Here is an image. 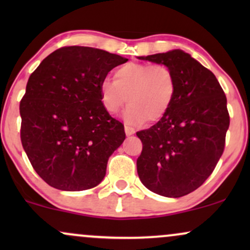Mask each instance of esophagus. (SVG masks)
Segmentation results:
<instances>
[{"label": "esophagus", "instance_id": "esophagus-1", "mask_svg": "<svg viewBox=\"0 0 250 250\" xmlns=\"http://www.w3.org/2000/svg\"><path fill=\"white\" fill-rule=\"evenodd\" d=\"M125 135H127V136H130V135L135 134V129L129 127V125H125Z\"/></svg>", "mask_w": 250, "mask_h": 250}]
</instances>
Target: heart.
<instances>
[{"label": "heart", "instance_id": "1", "mask_svg": "<svg viewBox=\"0 0 250 250\" xmlns=\"http://www.w3.org/2000/svg\"><path fill=\"white\" fill-rule=\"evenodd\" d=\"M176 91L175 77L169 68L149 63H127L115 70V80L105 77L100 84L102 103L115 114L125 102L130 104L123 117L128 125L161 120L173 104Z\"/></svg>", "mask_w": 250, "mask_h": 250}]
</instances>
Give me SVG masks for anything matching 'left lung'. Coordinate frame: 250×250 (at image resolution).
Returning <instances> with one entry per match:
<instances>
[{
    "label": "left lung",
    "mask_w": 250,
    "mask_h": 250,
    "mask_svg": "<svg viewBox=\"0 0 250 250\" xmlns=\"http://www.w3.org/2000/svg\"><path fill=\"white\" fill-rule=\"evenodd\" d=\"M173 73V104L156 125L137 131L142 153L137 174L146 188L166 197L197 189L216 167L229 128L227 99L207 68L181 49L141 56Z\"/></svg>",
    "instance_id": "left-lung-1"
}]
</instances>
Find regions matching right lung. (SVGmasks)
<instances>
[{"label": "right lung", "mask_w": 250, "mask_h": 250, "mask_svg": "<svg viewBox=\"0 0 250 250\" xmlns=\"http://www.w3.org/2000/svg\"><path fill=\"white\" fill-rule=\"evenodd\" d=\"M128 59L90 47L60 48L28 80L20 103L21 141L43 181L65 191L96 187L125 128L102 103L100 84Z\"/></svg>", "instance_id": "obj_1"}]
</instances>
